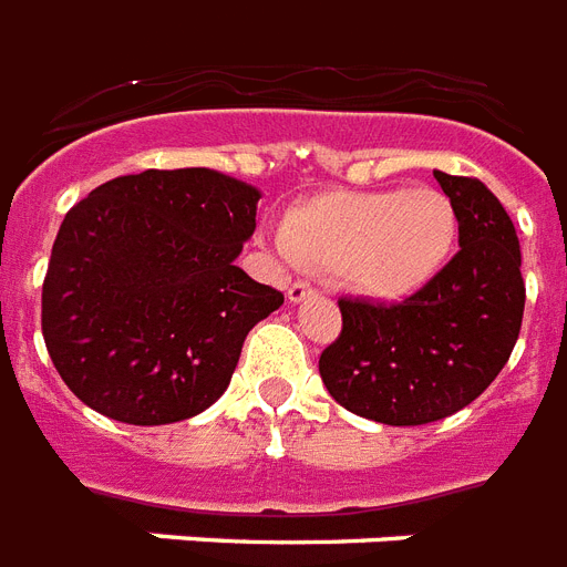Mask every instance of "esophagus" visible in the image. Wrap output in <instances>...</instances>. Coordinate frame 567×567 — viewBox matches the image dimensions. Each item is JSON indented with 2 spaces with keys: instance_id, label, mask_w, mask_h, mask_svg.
<instances>
[{
  "instance_id": "esophagus-1",
  "label": "esophagus",
  "mask_w": 567,
  "mask_h": 567,
  "mask_svg": "<svg viewBox=\"0 0 567 567\" xmlns=\"http://www.w3.org/2000/svg\"><path fill=\"white\" fill-rule=\"evenodd\" d=\"M311 293H315V288H311L309 282H293L291 288H288V302H302V300H309Z\"/></svg>"
}]
</instances>
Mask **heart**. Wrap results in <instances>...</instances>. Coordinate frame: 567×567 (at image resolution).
<instances>
[{
  "label": "heart",
  "instance_id": "b5f03b06",
  "mask_svg": "<svg viewBox=\"0 0 567 567\" xmlns=\"http://www.w3.org/2000/svg\"><path fill=\"white\" fill-rule=\"evenodd\" d=\"M456 208L441 190H327L288 208L282 244L297 265L336 274L379 302L430 288L453 258Z\"/></svg>",
  "mask_w": 567,
  "mask_h": 567
}]
</instances>
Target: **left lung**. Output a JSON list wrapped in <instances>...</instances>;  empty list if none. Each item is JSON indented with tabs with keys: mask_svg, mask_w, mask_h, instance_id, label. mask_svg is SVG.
<instances>
[{
	"mask_svg": "<svg viewBox=\"0 0 567 567\" xmlns=\"http://www.w3.org/2000/svg\"><path fill=\"white\" fill-rule=\"evenodd\" d=\"M458 220V252L405 302L341 300L344 329L320 379L347 412L421 426L465 409L509 362L524 318L520 247L483 182L432 171Z\"/></svg>",
	"mask_w": 567,
	"mask_h": 567,
	"instance_id": "left-lung-1",
	"label": "left lung"
}]
</instances>
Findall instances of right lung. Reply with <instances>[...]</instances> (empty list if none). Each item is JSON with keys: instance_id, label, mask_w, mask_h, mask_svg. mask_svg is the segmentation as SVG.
<instances>
[{"instance_id": "1", "label": "right lung", "mask_w": 567, "mask_h": 567, "mask_svg": "<svg viewBox=\"0 0 567 567\" xmlns=\"http://www.w3.org/2000/svg\"><path fill=\"white\" fill-rule=\"evenodd\" d=\"M261 190L208 167L120 176L66 212L43 279V341L84 405L188 421L229 388L244 338L285 302L235 258Z\"/></svg>"}]
</instances>
